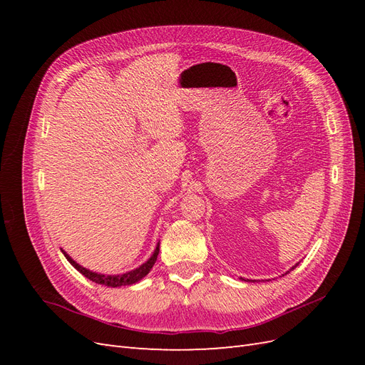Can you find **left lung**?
Here are the masks:
<instances>
[{
    "label": "left lung",
    "instance_id": "1",
    "mask_svg": "<svg viewBox=\"0 0 365 365\" xmlns=\"http://www.w3.org/2000/svg\"><path fill=\"white\" fill-rule=\"evenodd\" d=\"M295 267H297V264H295ZM292 269H294V268H292Z\"/></svg>",
    "mask_w": 365,
    "mask_h": 365
}]
</instances>
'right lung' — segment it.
I'll list each match as a JSON object with an SVG mask.
<instances>
[{"mask_svg":"<svg viewBox=\"0 0 365 365\" xmlns=\"http://www.w3.org/2000/svg\"><path fill=\"white\" fill-rule=\"evenodd\" d=\"M63 252V256L67 257V260L73 264V267L79 271L82 275H85L86 279H90L91 282L94 283H98V284H105V286H109V288H118V286H126V284H134L137 282H140L143 277H146V275L149 274V271L152 269L153 264H155L157 262V257H158V252H160V244L157 245L155 251H153V254L150 256V259L143 263L141 267L132 269L129 272H125L121 275H105V274H98V272H93L90 269H86L83 267H81L79 263H76L67 252H65L63 250H61Z\"/></svg>","mask_w":365,"mask_h":365,"instance_id":"add662e5","label":"right lung"}]
</instances>
